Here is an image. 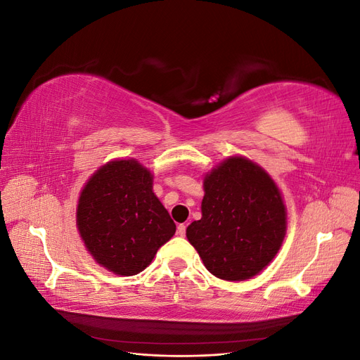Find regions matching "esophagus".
Here are the masks:
<instances>
[{"mask_svg": "<svg viewBox=\"0 0 360 360\" xmlns=\"http://www.w3.org/2000/svg\"><path fill=\"white\" fill-rule=\"evenodd\" d=\"M177 234H179L180 237H184V236H186V225H184V224H180V225L177 226Z\"/></svg>", "mask_w": 360, "mask_h": 360, "instance_id": "esophagus-1", "label": "esophagus"}]
</instances>
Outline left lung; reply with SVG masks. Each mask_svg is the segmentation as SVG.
Listing matches in <instances>:
<instances>
[{"label":"left lung","instance_id":"1","mask_svg":"<svg viewBox=\"0 0 360 360\" xmlns=\"http://www.w3.org/2000/svg\"><path fill=\"white\" fill-rule=\"evenodd\" d=\"M204 191L202 217L188 226V240L214 276H255L285 236V205L275 181L254 162L234 156L207 174Z\"/></svg>","mask_w":360,"mask_h":360}]
</instances>
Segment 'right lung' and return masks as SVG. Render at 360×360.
Segmentation results:
<instances>
[{"label":"right lung","instance_id":"add662e5","mask_svg":"<svg viewBox=\"0 0 360 360\" xmlns=\"http://www.w3.org/2000/svg\"><path fill=\"white\" fill-rule=\"evenodd\" d=\"M151 184V172L136 160H112L82 189L76 212L79 234L97 263L115 275L143 271L176 233Z\"/></svg>","mask_w":360,"mask_h":360}]
</instances>
